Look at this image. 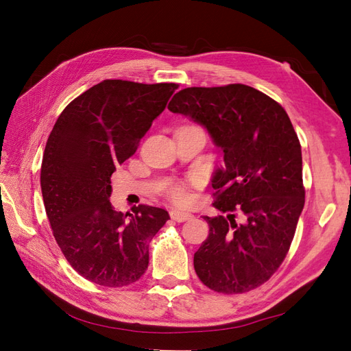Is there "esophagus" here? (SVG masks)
<instances>
[{
    "instance_id": "1",
    "label": "esophagus",
    "mask_w": 351,
    "mask_h": 351,
    "mask_svg": "<svg viewBox=\"0 0 351 351\" xmlns=\"http://www.w3.org/2000/svg\"><path fill=\"white\" fill-rule=\"evenodd\" d=\"M169 217H171L173 221H177V222H184V221H189L192 219V214H189V212H180V210H171L169 212Z\"/></svg>"
}]
</instances>
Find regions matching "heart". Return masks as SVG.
<instances>
[{"label": "heart", "mask_w": 351, "mask_h": 351, "mask_svg": "<svg viewBox=\"0 0 351 351\" xmlns=\"http://www.w3.org/2000/svg\"><path fill=\"white\" fill-rule=\"evenodd\" d=\"M168 195L171 196L173 200H176L177 204H189L192 200V195L187 190V187L182 183H171L168 187Z\"/></svg>", "instance_id": "obj_1"}]
</instances>
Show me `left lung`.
<instances>
[{
    "instance_id": "left-lung-1",
    "label": "left lung",
    "mask_w": 351,
    "mask_h": 351,
    "mask_svg": "<svg viewBox=\"0 0 351 351\" xmlns=\"http://www.w3.org/2000/svg\"><path fill=\"white\" fill-rule=\"evenodd\" d=\"M168 110L204 125L224 152L212 187L227 217H204L209 236L193 258L199 280L224 294L258 289L285 259L304 206L302 147L289 115L241 83L182 89Z\"/></svg>"
}]
</instances>
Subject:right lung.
I'll list each match as a JSON object with an SVG mask.
<instances>
[{
  "mask_svg": "<svg viewBox=\"0 0 351 351\" xmlns=\"http://www.w3.org/2000/svg\"><path fill=\"white\" fill-rule=\"evenodd\" d=\"M177 88L104 80L67 105L48 137L40 167L47 217L67 262L90 282L125 287L147 269L149 243L169 215L149 205L114 210L111 176Z\"/></svg>",
  "mask_w": 351,
  "mask_h": 351,
  "instance_id": "right-lung-1",
  "label": "right lung"
}]
</instances>
